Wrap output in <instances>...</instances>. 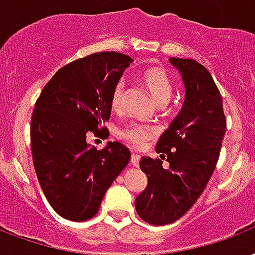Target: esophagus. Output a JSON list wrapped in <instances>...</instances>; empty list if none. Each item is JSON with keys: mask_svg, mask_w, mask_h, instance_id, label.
<instances>
[{"mask_svg": "<svg viewBox=\"0 0 255 255\" xmlns=\"http://www.w3.org/2000/svg\"><path fill=\"white\" fill-rule=\"evenodd\" d=\"M139 161H140V156L137 155V154H132L131 155V165L137 166L139 165Z\"/></svg>", "mask_w": 255, "mask_h": 255, "instance_id": "obj_1", "label": "esophagus"}]
</instances>
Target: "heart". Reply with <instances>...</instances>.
Wrapping results in <instances>:
<instances>
[{
	"instance_id": "b5f03b06",
	"label": "heart",
	"mask_w": 255,
	"mask_h": 255,
	"mask_svg": "<svg viewBox=\"0 0 255 255\" xmlns=\"http://www.w3.org/2000/svg\"><path fill=\"white\" fill-rule=\"evenodd\" d=\"M142 81L146 89L148 90V93L151 94L152 100L159 107H165L166 104L169 103L173 94V84L165 70L161 67H150L142 74ZM126 88H127V82L124 78H120L113 86L112 93H111V107L113 111H120L123 108ZM156 133L158 131L155 127L132 124L123 131L122 137L131 146L142 147L148 140H151L152 137H155Z\"/></svg>"
}]
</instances>
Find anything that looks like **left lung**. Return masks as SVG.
I'll return each instance as SVG.
<instances>
[{"label":"left lung","mask_w":255,"mask_h":255,"mask_svg":"<svg viewBox=\"0 0 255 255\" xmlns=\"http://www.w3.org/2000/svg\"><path fill=\"white\" fill-rule=\"evenodd\" d=\"M169 60L182 77L185 100L156 143L161 159L142 156L148 182L135 200L137 215L154 226L173 223L192 208L216 167L226 133L222 96L208 70L193 59Z\"/></svg>","instance_id":"1"}]
</instances>
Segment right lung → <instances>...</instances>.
<instances>
[{
  "label": "right lung",
  "mask_w": 255,
  "mask_h": 255,
  "mask_svg": "<svg viewBox=\"0 0 255 255\" xmlns=\"http://www.w3.org/2000/svg\"><path fill=\"white\" fill-rule=\"evenodd\" d=\"M132 59L97 52L63 66L48 81L31 119L32 159L51 207L62 218L84 222L99 212L104 195L131 152L119 142L90 147L86 133L107 137L111 93Z\"/></svg>",
  "instance_id": "obj_1"
}]
</instances>
